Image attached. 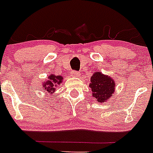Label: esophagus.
<instances>
[{"mask_svg":"<svg viewBox=\"0 0 153 153\" xmlns=\"http://www.w3.org/2000/svg\"><path fill=\"white\" fill-rule=\"evenodd\" d=\"M71 76H73V77H79L80 76V73L76 72V71H73L71 73Z\"/></svg>","mask_w":153,"mask_h":153,"instance_id":"obj_1","label":"esophagus"}]
</instances>
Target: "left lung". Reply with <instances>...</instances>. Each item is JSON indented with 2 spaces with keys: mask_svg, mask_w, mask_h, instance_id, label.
Returning a JSON list of instances; mask_svg holds the SVG:
<instances>
[{
  "mask_svg": "<svg viewBox=\"0 0 153 153\" xmlns=\"http://www.w3.org/2000/svg\"><path fill=\"white\" fill-rule=\"evenodd\" d=\"M89 87L92 91V97L97 102H104L113 96L115 90V81L108 76L103 75L100 72H96L91 76Z\"/></svg>",
  "mask_w": 153,
  "mask_h": 153,
  "instance_id": "obj_1",
  "label": "left lung"
}]
</instances>
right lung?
I'll return each instance as SVG.
<instances>
[{"instance_id":"1","label":"right lung","mask_w":153,"mask_h":153,"mask_svg":"<svg viewBox=\"0 0 153 153\" xmlns=\"http://www.w3.org/2000/svg\"><path fill=\"white\" fill-rule=\"evenodd\" d=\"M63 80V77L61 76H55L54 74H51L48 76V80L42 83V88L44 91L50 94H53L56 90V88L59 86Z\"/></svg>"}]
</instances>
